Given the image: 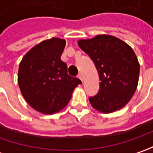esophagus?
<instances>
[{
	"instance_id": "esophagus-1",
	"label": "esophagus",
	"mask_w": 153,
	"mask_h": 153,
	"mask_svg": "<svg viewBox=\"0 0 153 153\" xmlns=\"http://www.w3.org/2000/svg\"><path fill=\"white\" fill-rule=\"evenodd\" d=\"M78 77H79V79L81 80L82 82L83 81V76H82V74H81V73H80L79 75H78Z\"/></svg>"
}]
</instances>
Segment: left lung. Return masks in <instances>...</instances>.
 <instances>
[{"label":"left lung","mask_w":153,"mask_h":153,"mask_svg":"<svg viewBox=\"0 0 153 153\" xmlns=\"http://www.w3.org/2000/svg\"><path fill=\"white\" fill-rule=\"evenodd\" d=\"M78 45L93 60L100 81L97 94L89 97L92 106L104 113L123 108L138 85L140 65L134 52L122 40L107 35L80 40Z\"/></svg>","instance_id":"1"}]
</instances>
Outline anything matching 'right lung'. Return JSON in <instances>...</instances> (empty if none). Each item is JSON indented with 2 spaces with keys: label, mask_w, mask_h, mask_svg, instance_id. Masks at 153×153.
Instances as JSON below:
<instances>
[{
  "label": "right lung",
  "mask_w": 153,
  "mask_h": 153,
  "mask_svg": "<svg viewBox=\"0 0 153 153\" xmlns=\"http://www.w3.org/2000/svg\"><path fill=\"white\" fill-rule=\"evenodd\" d=\"M65 41L51 38L42 42L27 53L19 64L18 82L28 104L44 114L65 108L74 88L82 82L67 73L60 59Z\"/></svg>",
  "instance_id": "1"
}]
</instances>
